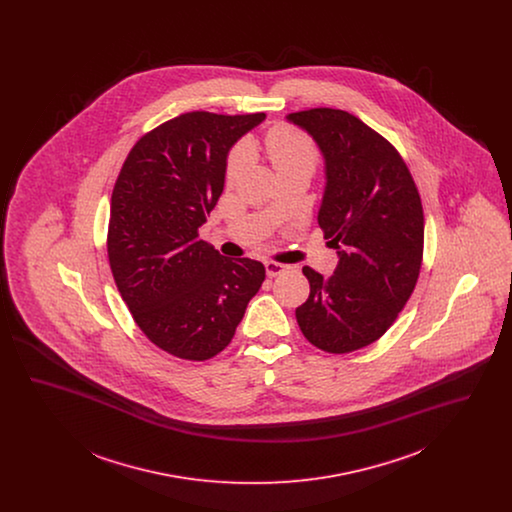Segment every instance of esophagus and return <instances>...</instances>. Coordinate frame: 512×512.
Here are the masks:
<instances>
[{
    "label": "esophagus",
    "instance_id": "1",
    "mask_svg": "<svg viewBox=\"0 0 512 512\" xmlns=\"http://www.w3.org/2000/svg\"><path fill=\"white\" fill-rule=\"evenodd\" d=\"M288 265H284V263H276V261H267L265 263V270H267V276L270 278H274V276H278V274H282L284 270H288Z\"/></svg>",
    "mask_w": 512,
    "mask_h": 512
}]
</instances>
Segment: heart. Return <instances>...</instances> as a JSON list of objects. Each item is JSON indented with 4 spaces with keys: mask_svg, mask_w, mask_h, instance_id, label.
I'll list each match as a JSON object with an SVG mask.
<instances>
[{
    "mask_svg": "<svg viewBox=\"0 0 512 512\" xmlns=\"http://www.w3.org/2000/svg\"><path fill=\"white\" fill-rule=\"evenodd\" d=\"M267 151L276 172L303 171L313 172L317 167L318 153L315 144L299 130L286 124L270 128L267 134ZM247 159V147L244 144L234 147L226 161V180H234L242 171Z\"/></svg>",
    "mask_w": 512,
    "mask_h": 512,
    "instance_id": "1",
    "label": "heart"
}]
</instances>
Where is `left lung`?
<instances>
[{
  "label": "left lung",
  "instance_id": "left-lung-1",
  "mask_svg": "<svg viewBox=\"0 0 512 512\" xmlns=\"http://www.w3.org/2000/svg\"><path fill=\"white\" fill-rule=\"evenodd\" d=\"M286 119L322 153L318 224L340 259L330 278L303 267L311 293L295 318L318 349L349 353L382 338L413 293L424 247L420 195L397 149L355 115L318 107Z\"/></svg>",
  "mask_w": 512,
  "mask_h": 512
}]
</instances>
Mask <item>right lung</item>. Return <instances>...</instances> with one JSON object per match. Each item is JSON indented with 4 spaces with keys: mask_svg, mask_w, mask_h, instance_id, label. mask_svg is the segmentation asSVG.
Instances as JSON below:
<instances>
[{
    "mask_svg": "<svg viewBox=\"0 0 512 512\" xmlns=\"http://www.w3.org/2000/svg\"><path fill=\"white\" fill-rule=\"evenodd\" d=\"M265 113L192 111L130 149L111 195L107 255L124 303L149 340L174 357L220 353L265 280L253 259H228L199 240L224 190L232 146Z\"/></svg>",
    "mask_w": 512,
    "mask_h": 512,
    "instance_id": "right-lung-1",
    "label": "right lung"
}]
</instances>
